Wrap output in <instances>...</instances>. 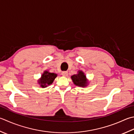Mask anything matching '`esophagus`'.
<instances>
[{
	"instance_id": "1",
	"label": "esophagus",
	"mask_w": 134,
	"mask_h": 134,
	"mask_svg": "<svg viewBox=\"0 0 134 134\" xmlns=\"http://www.w3.org/2000/svg\"><path fill=\"white\" fill-rule=\"evenodd\" d=\"M62 74L63 76H64V77H67L68 75V72L67 71H63L62 72Z\"/></svg>"
}]
</instances>
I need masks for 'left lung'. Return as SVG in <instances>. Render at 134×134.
<instances>
[{
	"label": "left lung",
	"instance_id": "8db88e82",
	"mask_svg": "<svg viewBox=\"0 0 134 134\" xmlns=\"http://www.w3.org/2000/svg\"><path fill=\"white\" fill-rule=\"evenodd\" d=\"M71 78L74 85L80 87H86L89 84L88 80L86 78L85 73L81 70L78 71L77 74L72 75Z\"/></svg>",
	"mask_w": 134,
	"mask_h": 134
}]
</instances>
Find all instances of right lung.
<instances>
[{
    "label": "right lung",
    "mask_w": 134,
    "mask_h": 134,
    "mask_svg": "<svg viewBox=\"0 0 134 134\" xmlns=\"http://www.w3.org/2000/svg\"><path fill=\"white\" fill-rule=\"evenodd\" d=\"M57 74L53 72H50L49 71H44L41 77L38 80V83L42 88H46L53 82Z\"/></svg>",
    "instance_id": "add662e5"
}]
</instances>
